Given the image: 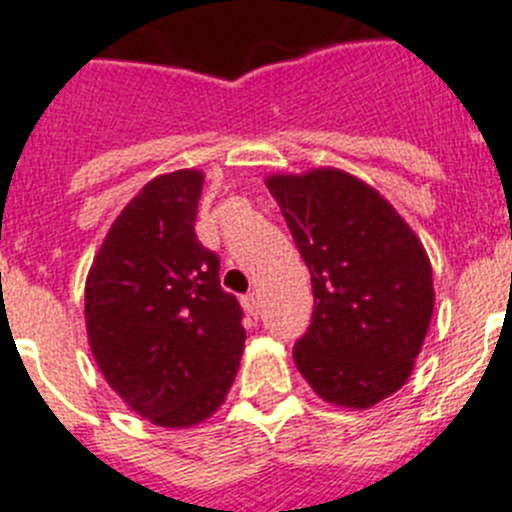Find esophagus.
<instances>
[{"label":"esophagus","mask_w":512,"mask_h":512,"mask_svg":"<svg viewBox=\"0 0 512 512\" xmlns=\"http://www.w3.org/2000/svg\"><path fill=\"white\" fill-rule=\"evenodd\" d=\"M242 308L257 318V313H260V298H257V293H247L245 298H242Z\"/></svg>","instance_id":"34e87169"}]
</instances>
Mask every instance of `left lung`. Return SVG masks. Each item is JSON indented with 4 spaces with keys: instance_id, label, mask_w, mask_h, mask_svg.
<instances>
[{
    "instance_id": "obj_1",
    "label": "left lung",
    "mask_w": 512,
    "mask_h": 512,
    "mask_svg": "<svg viewBox=\"0 0 512 512\" xmlns=\"http://www.w3.org/2000/svg\"><path fill=\"white\" fill-rule=\"evenodd\" d=\"M310 270L313 318L293 348L321 399L374 407L404 386L434 310L432 265L396 209L338 169L267 179Z\"/></svg>"
}]
</instances>
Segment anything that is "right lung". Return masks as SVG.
Here are the masks:
<instances>
[{
	"mask_svg": "<svg viewBox=\"0 0 512 512\" xmlns=\"http://www.w3.org/2000/svg\"><path fill=\"white\" fill-rule=\"evenodd\" d=\"M202 171L156 176L126 204L85 283V328L111 389L159 427L222 407L245 348L242 308L197 240Z\"/></svg>",
	"mask_w": 512,
	"mask_h": 512,
	"instance_id": "right-lung-1",
	"label": "right lung"
}]
</instances>
